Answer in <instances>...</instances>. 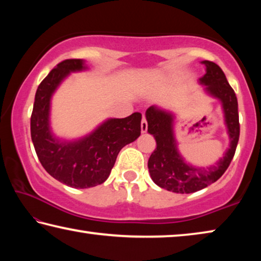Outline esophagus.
<instances>
[{"label":"esophagus","mask_w":261,"mask_h":261,"mask_svg":"<svg viewBox=\"0 0 261 261\" xmlns=\"http://www.w3.org/2000/svg\"><path fill=\"white\" fill-rule=\"evenodd\" d=\"M147 121H146V117L143 116V120H141V124H140V127H141V132L143 134H145V132L147 131Z\"/></svg>","instance_id":"esophagus-1"}]
</instances>
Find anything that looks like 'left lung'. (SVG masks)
Here are the masks:
<instances>
[{"instance_id":"left-lung-1","label":"left lung","mask_w":261,"mask_h":261,"mask_svg":"<svg viewBox=\"0 0 261 261\" xmlns=\"http://www.w3.org/2000/svg\"><path fill=\"white\" fill-rule=\"evenodd\" d=\"M206 73L199 82L207 86V93L222 103L230 145L224 156L207 168L193 167L184 161L177 149L174 135V115L151 106L146 110L148 134L154 136L156 148L148 159V171L153 182L162 189L176 193H192L208 187L224 174L235 155L240 139V120L236 94L218 64L202 61Z\"/></svg>"}]
</instances>
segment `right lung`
Masks as SVG:
<instances>
[{
	"label": "right lung",
	"mask_w": 261,
	"mask_h": 261,
	"mask_svg": "<svg viewBox=\"0 0 261 261\" xmlns=\"http://www.w3.org/2000/svg\"><path fill=\"white\" fill-rule=\"evenodd\" d=\"M84 61H62L38 86L31 115V138L46 171L55 179L74 189L102 184L125 145L140 136L141 114L125 118H109L84 138L64 141L53 136L49 126L50 99L70 72L85 70Z\"/></svg>",
	"instance_id": "1"
}]
</instances>
